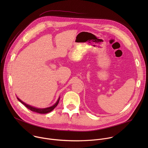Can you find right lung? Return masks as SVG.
<instances>
[{
  "label": "right lung",
  "mask_w": 148,
  "mask_h": 148,
  "mask_svg": "<svg viewBox=\"0 0 148 148\" xmlns=\"http://www.w3.org/2000/svg\"><path fill=\"white\" fill-rule=\"evenodd\" d=\"M17 99H18L21 103H23L26 107H27L28 109H29V110H31L32 111H33V112H37V113H39V114H47V113H49V112H51V111H53V110L57 107V105H58V102H59V101H60V97L58 98V99H57V101H56V102L53 105H52V106H51V107H50L45 108H36V107L31 106V105H28V104L25 103L24 102H23L22 100H20L17 97Z\"/></svg>",
  "instance_id": "add662e5"
}]
</instances>
